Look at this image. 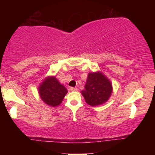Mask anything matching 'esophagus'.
<instances>
[{
  "mask_svg": "<svg viewBox=\"0 0 155 155\" xmlns=\"http://www.w3.org/2000/svg\"><path fill=\"white\" fill-rule=\"evenodd\" d=\"M70 90H71V92H75V91H77V88H75V87H71V88H70Z\"/></svg>",
  "mask_w": 155,
  "mask_h": 155,
  "instance_id": "1",
  "label": "esophagus"
}]
</instances>
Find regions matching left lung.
<instances>
[{
    "mask_svg": "<svg viewBox=\"0 0 155 155\" xmlns=\"http://www.w3.org/2000/svg\"><path fill=\"white\" fill-rule=\"evenodd\" d=\"M113 92L112 83L101 71L89 73L84 89L81 91L87 104L92 107L102 105Z\"/></svg>",
    "mask_w": 155,
    "mask_h": 155,
    "instance_id": "left-lung-1",
    "label": "left lung"
}]
</instances>
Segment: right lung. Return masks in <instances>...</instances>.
I'll return each instance as SVG.
<instances>
[{
	"label": "right lung",
	"instance_id": "obj_1",
	"mask_svg": "<svg viewBox=\"0 0 155 155\" xmlns=\"http://www.w3.org/2000/svg\"><path fill=\"white\" fill-rule=\"evenodd\" d=\"M38 89L41 100L52 107L60 105L68 93L65 87L59 82L55 75L46 77Z\"/></svg>",
	"mask_w": 155,
	"mask_h": 155
}]
</instances>
